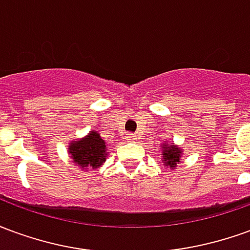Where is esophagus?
<instances>
[{"label": "esophagus", "instance_id": "esophagus-1", "mask_svg": "<svg viewBox=\"0 0 250 250\" xmlns=\"http://www.w3.org/2000/svg\"><path fill=\"white\" fill-rule=\"evenodd\" d=\"M125 141H127V142H135L136 136L134 135V134H127V136H125Z\"/></svg>", "mask_w": 250, "mask_h": 250}]
</instances>
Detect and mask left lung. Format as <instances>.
I'll return each instance as SVG.
<instances>
[{"label":"left lung","mask_w":250,"mask_h":250,"mask_svg":"<svg viewBox=\"0 0 250 250\" xmlns=\"http://www.w3.org/2000/svg\"><path fill=\"white\" fill-rule=\"evenodd\" d=\"M184 150L174 143L165 142L161 145V155H162V163L170 170L178 167V163H181Z\"/></svg>","instance_id":"obj_1"}]
</instances>
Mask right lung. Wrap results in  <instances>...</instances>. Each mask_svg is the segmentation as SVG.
I'll return each mask as SVG.
<instances>
[{
    "label": "right lung",
    "instance_id": "1",
    "mask_svg": "<svg viewBox=\"0 0 250 250\" xmlns=\"http://www.w3.org/2000/svg\"><path fill=\"white\" fill-rule=\"evenodd\" d=\"M68 154L71 155L72 162L82 170L102 167L108 158L107 143L98 131H89L84 138L71 141L68 145Z\"/></svg>",
    "mask_w": 250,
    "mask_h": 250
}]
</instances>
